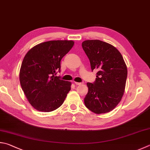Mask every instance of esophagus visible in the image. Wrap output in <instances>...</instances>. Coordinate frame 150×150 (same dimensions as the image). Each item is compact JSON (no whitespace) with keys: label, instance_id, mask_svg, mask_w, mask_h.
<instances>
[{"label":"esophagus","instance_id":"obj_1","mask_svg":"<svg viewBox=\"0 0 150 150\" xmlns=\"http://www.w3.org/2000/svg\"><path fill=\"white\" fill-rule=\"evenodd\" d=\"M74 83H75L76 85H77V86H79V85H81L82 83H81V82H76V81H75Z\"/></svg>","mask_w":150,"mask_h":150}]
</instances>
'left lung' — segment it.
<instances>
[{"mask_svg":"<svg viewBox=\"0 0 150 150\" xmlns=\"http://www.w3.org/2000/svg\"><path fill=\"white\" fill-rule=\"evenodd\" d=\"M92 71H97L93 83H87L88 93L85 105L100 114L112 111L122 98L125 88L127 69L120 52L114 46L99 40L82 42Z\"/></svg>","mask_w":150,"mask_h":150,"instance_id":"8db88e82","label":"left lung"}]
</instances>
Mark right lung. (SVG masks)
I'll use <instances>...</instances> for the list:
<instances>
[{
    "instance_id": "add662e5",
    "label": "right lung",
    "mask_w": 150,
    "mask_h": 150,
    "mask_svg": "<svg viewBox=\"0 0 150 150\" xmlns=\"http://www.w3.org/2000/svg\"><path fill=\"white\" fill-rule=\"evenodd\" d=\"M72 40H51L34 46L25 55L19 72L21 88L36 110L49 112L60 107L71 82L55 76L61 61L71 50Z\"/></svg>"
}]
</instances>
